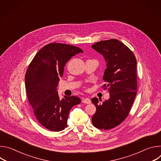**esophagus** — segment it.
I'll use <instances>...</instances> for the list:
<instances>
[{
  "label": "esophagus",
  "mask_w": 161,
  "mask_h": 161,
  "mask_svg": "<svg viewBox=\"0 0 161 161\" xmlns=\"http://www.w3.org/2000/svg\"><path fill=\"white\" fill-rule=\"evenodd\" d=\"M82 102L83 103H85V104H90V103H91V100L89 99V98H84V99H83V100H82Z\"/></svg>",
  "instance_id": "34e87169"
}]
</instances>
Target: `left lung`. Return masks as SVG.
<instances>
[{
  "instance_id": "1",
  "label": "left lung",
  "mask_w": 161,
  "mask_h": 161,
  "mask_svg": "<svg viewBox=\"0 0 161 161\" xmlns=\"http://www.w3.org/2000/svg\"><path fill=\"white\" fill-rule=\"evenodd\" d=\"M92 48L101 53L106 62L103 79L107 83L104 86L110 96L102 103L96 97L92 99L96 107L92 122L97 129H111L125 119L135 99L136 59L127 46L115 39L97 42Z\"/></svg>"
}]
</instances>
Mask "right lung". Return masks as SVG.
Masks as SVG:
<instances>
[{
	"label": "right lung",
	"instance_id": "1",
	"mask_svg": "<svg viewBox=\"0 0 161 161\" xmlns=\"http://www.w3.org/2000/svg\"><path fill=\"white\" fill-rule=\"evenodd\" d=\"M80 53L83 50L75 46L50 43L37 53L28 67L25 83L29 101L37 120L50 130L67 127L70 110L81 103L76 96L60 99L57 88L65 64Z\"/></svg>",
	"mask_w": 161,
	"mask_h": 161
}]
</instances>
